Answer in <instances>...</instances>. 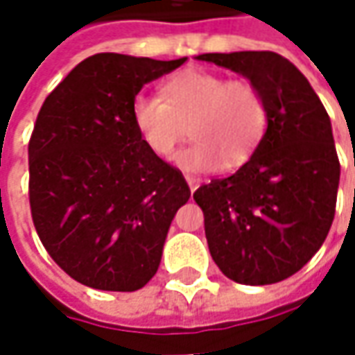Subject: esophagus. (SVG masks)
I'll list each match as a JSON object with an SVG mask.
<instances>
[{"label": "esophagus", "mask_w": 355, "mask_h": 355, "mask_svg": "<svg viewBox=\"0 0 355 355\" xmlns=\"http://www.w3.org/2000/svg\"><path fill=\"white\" fill-rule=\"evenodd\" d=\"M185 182H187V185H189V189L191 191H196L199 187V180L198 178H193V175H185Z\"/></svg>", "instance_id": "34e87169"}]
</instances>
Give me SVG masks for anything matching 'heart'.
<instances>
[{"instance_id":"1","label":"heart","mask_w":355,"mask_h":355,"mask_svg":"<svg viewBox=\"0 0 355 355\" xmlns=\"http://www.w3.org/2000/svg\"><path fill=\"white\" fill-rule=\"evenodd\" d=\"M132 120L142 140L157 156L171 157L191 130L193 142L178 156L189 171L217 168L221 159L235 166L251 156L266 126L261 90L245 78L187 69L162 85V96L136 94Z\"/></svg>"}]
</instances>
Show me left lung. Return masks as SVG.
<instances>
[{
    "instance_id": "1",
    "label": "left lung",
    "mask_w": 355,
    "mask_h": 355,
    "mask_svg": "<svg viewBox=\"0 0 355 355\" xmlns=\"http://www.w3.org/2000/svg\"><path fill=\"white\" fill-rule=\"evenodd\" d=\"M198 59L249 78L266 104V130L252 156L193 193L209 252L239 284L280 282L316 254L334 221L340 162L330 116L306 76L272 51Z\"/></svg>"
}]
</instances>
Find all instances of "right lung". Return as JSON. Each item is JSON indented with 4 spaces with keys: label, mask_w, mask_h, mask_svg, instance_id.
Here are the masks:
<instances>
[{
    "label": "right lung",
    "mask_w": 355,
    "mask_h": 355,
    "mask_svg": "<svg viewBox=\"0 0 355 355\" xmlns=\"http://www.w3.org/2000/svg\"><path fill=\"white\" fill-rule=\"evenodd\" d=\"M187 57L98 53L49 94L29 140V203L51 259L80 284L134 293L156 275L171 219L191 196L144 142L132 101Z\"/></svg>",
    "instance_id": "obj_1"
}]
</instances>
